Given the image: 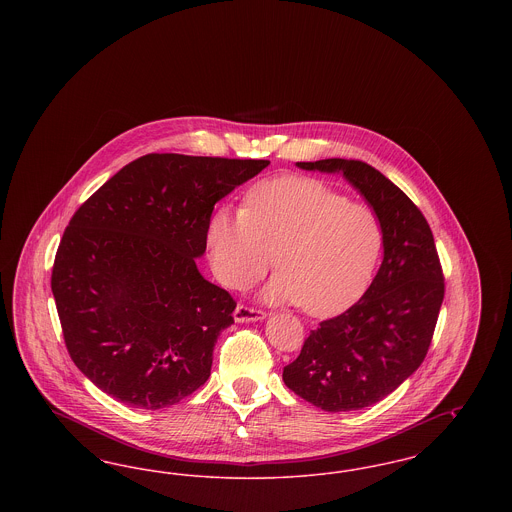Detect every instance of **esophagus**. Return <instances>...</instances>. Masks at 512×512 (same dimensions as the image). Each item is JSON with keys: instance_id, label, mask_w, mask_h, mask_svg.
Here are the masks:
<instances>
[{"instance_id": "34e87169", "label": "esophagus", "mask_w": 512, "mask_h": 512, "mask_svg": "<svg viewBox=\"0 0 512 512\" xmlns=\"http://www.w3.org/2000/svg\"><path fill=\"white\" fill-rule=\"evenodd\" d=\"M265 317H267L265 311L255 309V307H247L244 303H240L234 311L236 322H255V320H263Z\"/></svg>"}]
</instances>
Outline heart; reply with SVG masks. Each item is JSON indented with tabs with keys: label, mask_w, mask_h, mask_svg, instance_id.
I'll list each match as a JSON object with an SVG mask.
<instances>
[{
	"label": "heart",
	"mask_w": 512,
	"mask_h": 512,
	"mask_svg": "<svg viewBox=\"0 0 512 512\" xmlns=\"http://www.w3.org/2000/svg\"><path fill=\"white\" fill-rule=\"evenodd\" d=\"M207 249L224 286L244 290L274 263L280 272L265 290L268 301L332 315L370 284L384 226L372 207L326 182L284 176L253 186L242 211L217 209L207 224Z\"/></svg>",
	"instance_id": "1"
}]
</instances>
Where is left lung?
<instances>
[{
    "label": "left lung",
    "instance_id": "1",
    "mask_svg": "<svg viewBox=\"0 0 512 512\" xmlns=\"http://www.w3.org/2000/svg\"><path fill=\"white\" fill-rule=\"evenodd\" d=\"M343 172L384 226V261L365 295L311 330L284 384L328 413L365 409L422 365L434 338L445 278L428 220L391 180L365 161L297 163Z\"/></svg>",
    "mask_w": 512,
    "mask_h": 512
}]
</instances>
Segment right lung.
<instances>
[{
  "label": "right lung",
  "instance_id": "obj_1",
  "mask_svg": "<svg viewBox=\"0 0 512 512\" xmlns=\"http://www.w3.org/2000/svg\"><path fill=\"white\" fill-rule=\"evenodd\" d=\"M267 159L147 153L73 215L51 292L67 351L99 390L163 409L201 388L236 301L195 265L215 203Z\"/></svg>",
  "mask_w": 512,
  "mask_h": 512
}]
</instances>
